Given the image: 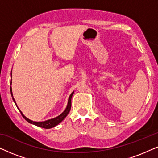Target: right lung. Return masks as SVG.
<instances>
[{
	"label": "right lung",
	"mask_w": 158,
	"mask_h": 158,
	"mask_svg": "<svg viewBox=\"0 0 158 158\" xmlns=\"http://www.w3.org/2000/svg\"><path fill=\"white\" fill-rule=\"evenodd\" d=\"M12 75V73H10V75ZM10 85H11V83H10ZM10 94H11L13 101H14L15 104H16V107L18 108L19 111L21 112V115H22L23 118H25V120L27 121V122L30 123V124L36 125V126L42 127V128H44V129H51V128H52V127H55V126H57V124H59L60 123L62 122V121H63L64 119V118H65L66 116H68V114H69V112H70V109H71V98H72L73 95V94H74V91H73L72 94L70 95V96H69V98H68V105H67L65 109H64V111L62 112L61 114H60L59 116H57V117L53 118H50V119L44 121V122H34V121H32L31 119H29V118H28L27 117H26V116L23 115V114L22 113V112H21V110L19 109L18 106H17L16 103V101H15L14 96H13L11 87H10Z\"/></svg>",
	"instance_id": "add662e5"
}]
</instances>
